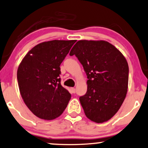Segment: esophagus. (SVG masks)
<instances>
[{"instance_id":"34e87169","label":"esophagus","mask_w":148,"mask_h":148,"mask_svg":"<svg viewBox=\"0 0 148 148\" xmlns=\"http://www.w3.org/2000/svg\"><path fill=\"white\" fill-rule=\"evenodd\" d=\"M71 92L73 93H75V89L74 87H71Z\"/></svg>"}]
</instances>
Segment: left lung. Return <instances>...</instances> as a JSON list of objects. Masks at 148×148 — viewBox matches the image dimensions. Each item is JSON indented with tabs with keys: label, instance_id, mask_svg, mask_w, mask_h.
I'll return each mask as SVG.
<instances>
[{
	"label": "left lung",
	"instance_id": "obj_1",
	"mask_svg": "<svg viewBox=\"0 0 148 148\" xmlns=\"http://www.w3.org/2000/svg\"><path fill=\"white\" fill-rule=\"evenodd\" d=\"M69 55L77 57L88 79L86 93L79 97L85 115L98 123L108 121L127 94L129 67L125 58L105 40H79Z\"/></svg>",
	"mask_w": 148,
	"mask_h": 148
}]
</instances>
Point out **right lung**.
Wrapping results in <instances>:
<instances>
[{
	"label": "right lung",
	"mask_w": 148,
	"mask_h": 148,
	"mask_svg": "<svg viewBox=\"0 0 148 148\" xmlns=\"http://www.w3.org/2000/svg\"><path fill=\"white\" fill-rule=\"evenodd\" d=\"M76 40L43 42L30 50L17 71L19 90L31 112L42 119L60 116L71 95L61 84L60 65Z\"/></svg>",
	"instance_id": "obj_1"
}]
</instances>
